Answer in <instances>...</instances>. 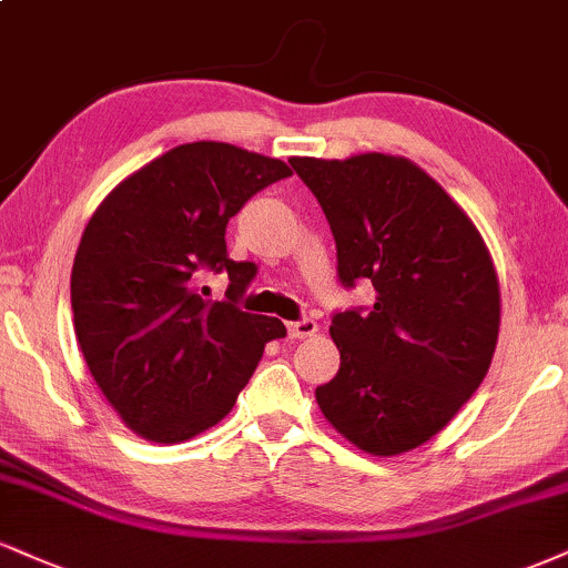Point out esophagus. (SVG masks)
Here are the masks:
<instances>
[{"instance_id": "obj_1", "label": "esophagus", "mask_w": 568, "mask_h": 568, "mask_svg": "<svg viewBox=\"0 0 568 568\" xmlns=\"http://www.w3.org/2000/svg\"><path fill=\"white\" fill-rule=\"evenodd\" d=\"M317 333V323H314L312 317H304V320H296V323H288V336L291 338H310Z\"/></svg>"}]
</instances>
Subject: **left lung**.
<instances>
[{"label":"left lung","mask_w":568,"mask_h":568,"mask_svg":"<svg viewBox=\"0 0 568 568\" xmlns=\"http://www.w3.org/2000/svg\"><path fill=\"white\" fill-rule=\"evenodd\" d=\"M336 237L338 280H371V310L333 314L341 367L317 405L371 455L439 434L481 386L500 331V285L479 230L399 155L291 159Z\"/></svg>","instance_id":"obj_1"}]
</instances>
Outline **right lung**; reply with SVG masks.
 <instances>
[{"label": "right lung", "instance_id": "obj_1", "mask_svg": "<svg viewBox=\"0 0 568 568\" xmlns=\"http://www.w3.org/2000/svg\"><path fill=\"white\" fill-rule=\"evenodd\" d=\"M283 161L227 142H187L126 176L89 219L71 272L73 327L94 384L142 439L176 444L216 426L254 375L277 317L243 312L256 264L232 262L227 222ZM227 271L229 298L194 288Z\"/></svg>", "mask_w": 568, "mask_h": 568}]
</instances>
